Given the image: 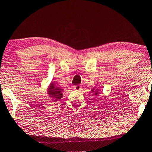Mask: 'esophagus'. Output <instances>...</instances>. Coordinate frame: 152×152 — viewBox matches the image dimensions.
<instances>
[{
  "mask_svg": "<svg viewBox=\"0 0 152 152\" xmlns=\"http://www.w3.org/2000/svg\"><path fill=\"white\" fill-rule=\"evenodd\" d=\"M75 89L76 90V91L80 90L81 89V86H80V85H77V86H75Z\"/></svg>",
  "mask_w": 152,
  "mask_h": 152,
  "instance_id": "obj_1",
  "label": "esophagus"
}]
</instances>
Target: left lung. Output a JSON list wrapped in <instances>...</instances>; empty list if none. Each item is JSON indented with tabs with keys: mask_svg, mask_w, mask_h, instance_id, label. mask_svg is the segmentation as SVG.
<instances>
[{
	"mask_svg": "<svg viewBox=\"0 0 152 152\" xmlns=\"http://www.w3.org/2000/svg\"><path fill=\"white\" fill-rule=\"evenodd\" d=\"M98 89H97V91H98ZM91 91H92V92H93V93H94V95H98V94H99V93H98V91H94V89H93L91 90Z\"/></svg>",
	"mask_w": 152,
	"mask_h": 152,
	"instance_id": "1",
	"label": "left lung"
}]
</instances>
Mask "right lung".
<instances>
[{
    "instance_id": "1",
    "label": "right lung",
    "mask_w": 152,
    "mask_h": 152,
    "mask_svg": "<svg viewBox=\"0 0 152 152\" xmlns=\"http://www.w3.org/2000/svg\"><path fill=\"white\" fill-rule=\"evenodd\" d=\"M48 94L52 98L53 101L59 100L63 97L62 91H63L61 87L56 86V83H51L48 88Z\"/></svg>"
}]
</instances>
